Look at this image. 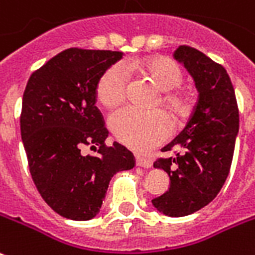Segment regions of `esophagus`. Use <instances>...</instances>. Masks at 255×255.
I'll list each match as a JSON object with an SVG mask.
<instances>
[{
	"mask_svg": "<svg viewBox=\"0 0 255 255\" xmlns=\"http://www.w3.org/2000/svg\"><path fill=\"white\" fill-rule=\"evenodd\" d=\"M136 166L143 167V168H149V167L152 166V162H151L149 159L136 156Z\"/></svg>",
	"mask_w": 255,
	"mask_h": 255,
	"instance_id": "esophagus-1",
	"label": "esophagus"
}]
</instances>
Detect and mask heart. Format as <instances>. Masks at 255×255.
<instances>
[{
	"label": "heart",
	"mask_w": 255,
	"mask_h": 255,
	"mask_svg": "<svg viewBox=\"0 0 255 255\" xmlns=\"http://www.w3.org/2000/svg\"><path fill=\"white\" fill-rule=\"evenodd\" d=\"M126 73H137L164 92L162 104L174 120L183 119L190 111V99L178 88L183 73L178 64L167 57L126 60L122 65H112L103 72L96 85L97 100L107 108L119 106L126 99L128 80ZM115 137L137 152H145L162 143L170 132V124L160 112H139L124 108L110 118Z\"/></svg>",
	"instance_id": "heart-1"
}]
</instances>
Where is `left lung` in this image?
<instances>
[{"label": "left lung", "instance_id": "left-lung-1", "mask_svg": "<svg viewBox=\"0 0 255 255\" xmlns=\"http://www.w3.org/2000/svg\"><path fill=\"white\" fill-rule=\"evenodd\" d=\"M195 81L199 99L183 131L163 147L179 148L175 158L158 159L155 168L170 176V188L152 199L159 213L186 217L218 195L230 172L240 114L226 69L198 49L182 45L174 52Z\"/></svg>", "mask_w": 255, "mask_h": 255}]
</instances>
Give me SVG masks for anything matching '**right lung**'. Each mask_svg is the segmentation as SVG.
<instances>
[{
    "label": "right lung",
    "instance_id": "add662e5",
    "mask_svg": "<svg viewBox=\"0 0 255 255\" xmlns=\"http://www.w3.org/2000/svg\"><path fill=\"white\" fill-rule=\"evenodd\" d=\"M122 57L112 50H63L33 72L25 88L19 124L29 171L42 199L64 218H95L112 176L135 166L124 145L104 144L108 129L96 107L97 81ZM84 145H97L99 155L84 157Z\"/></svg>",
    "mask_w": 255,
    "mask_h": 255
}]
</instances>
